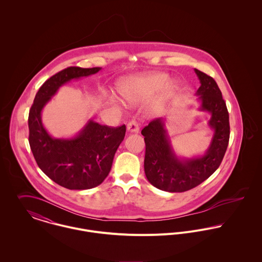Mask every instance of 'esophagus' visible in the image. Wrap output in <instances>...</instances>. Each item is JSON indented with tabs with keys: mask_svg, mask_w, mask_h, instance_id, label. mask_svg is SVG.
<instances>
[{
	"mask_svg": "<svg viewBox=\"0 0 262 262\" xmlns=\"http://www.w3.org/2000/svg\"><path fill=\"white\" fill-rule=\"evenodd\" d=\"M127 130H128V132H130V133H138V132H139V126H138L137 122H136L135 120L130 121V122L127 124Z\"/></svg>",
	"mask_w": 262,
	"mask_h": 262,
	"instance_id": "obj_1",
	"label": "esophagus"
}]
</instances>
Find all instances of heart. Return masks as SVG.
<instances>
[{"instance_id":"b5f03b06","label":"heart","mask_w":262,"mask_h":262,"mask_svg":"<svg viewBox=\"0 0 262 262\" xmlns=\"http://www.w3.org/2000/svg\"><path fill=\"white\" fill-rule=\"evenodd\" d=\"M167 81L168 76L163 74H140L122 79L117 90L124 101L136 104L162 89ZM177 86V82H170L167 86L168 93L173 92Z\"/></svg>"}]
</instances>
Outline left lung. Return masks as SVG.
Returning a JSON list of instances; mask_svg holds the SVG:
<instances>
[{"instance_id":"left-lung-1","label":"left lung","mask_w":262,"mask_h":262,"mask_svg":"<svg viewBox=\"0 0 262 262\" xmlns=\"http://www.w3.org/2000/svg\"><path fill=\"white\" fill-rule=\"evenodd\" d=\"M200 80L195 96L199 111L211 115L208 126L213 136L204 154L179 155L166 129V118L151 121L141 134L145 140L144 171L150 184L164 191L183 192L199 186L220 166L229 143V114L222 93L213 77L194 69Z\"/></svg>"}]
</instances>
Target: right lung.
Wrapping results in <instances>:
<instances>
[{"mask_svg":"<svg viewBox=\"0 0 262 262\" xmlns=\"http://www.w3.org/2000/svg\"><path fill=\"white\" fill-rule=\"evenodd\" d=\"M101 70L71 67L51 76L39 89L29 112V144L39 168L69 189H89L105 181L115 153L124 140L126 126L111 128L90 119L75 136L55 138L45 129L41 114L62 85Z\"/></svg>","mask_w":262,"mask_h":262,"instance_id":"1","label":"right lung"}]
</instances>
